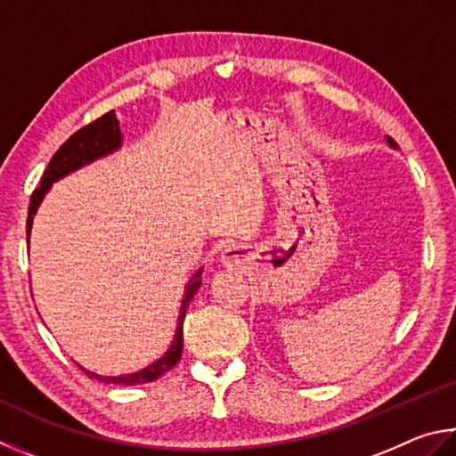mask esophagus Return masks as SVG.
I'll return each instance as SVG.
<instances>
[{
  "label": "esophagus",
  "mask_w": 456,
  "mask_h": 456,
  "mask_svg": "<svg viewBox=\"0 0 456 456\" xmlns=\"http://www.w3.org/2000/svg\"><path fill=\"white\" fill-rule=\"evenodd\" d=\"M244 262H246V246L234 244V242L224 246L220 252V265L224 268L236 270V268H240Z\"/></svg>",
  "instance_id": "obj_1"
}]
</instances>
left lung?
Segmentation results:
<instances>
[{
	"label": "left lung",
	"instance_id": "1",
	"mask_svg": "<svg viewBox=\"0 0 456 456\" xmlns=\"http://www.w3.org/2000/svg\"><path fill=\"white\" fill-rule=\"evenodd\" d=\"M387 142H388V146H390V148H398V146H396V142H395L393 138H390V135H387Z\"/></svg>",
	"mask_w": 456,
	"mask_h": 456
}]
</instances>
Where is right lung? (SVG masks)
Segmentation results:
<instances>
[{
  "instance_id": "add662e5",
  "label": "right lung",
  "mask_w": 456,
  "mask_h": 456,
  "mask_svg": "<svg viewBox=\"0 0 456 456\" xmlns=\"http://www.w3.org/2000/svg\"><path fill=\"white\" fill-rule=\"evenodd\" d=\"M119 148H122V132H119V122L116 118V111H108V114H103L102 118L95 119V122L84 126L82 130H77L71 138H68V142L61 143V148L55 151L53 158L50 159V164H47L42 182H39V186L36 188L34 194H31L29 216H28V244H29V232H31V224H34V216L37 212L39 204H42L44 196L47 194V190L52 188V183L61 180L63 175L79 170V167L92 164L94 159L108 156ZM200 286H202V268H200L198 273H194V276H191L190 282L186 284L174 340L170 348L166 350V354L159 356L156 362H151L150 366H146V369H142L138 372L119 374V377H102V374L86 370L84 366H79V369H82L90 379L108 382V385H126V387L151 382L162 377L164 372L172 370L175 362L180 361L182 348H183V334H182L183 318H186V310Z\"/></svg>"
}]
</instances>
